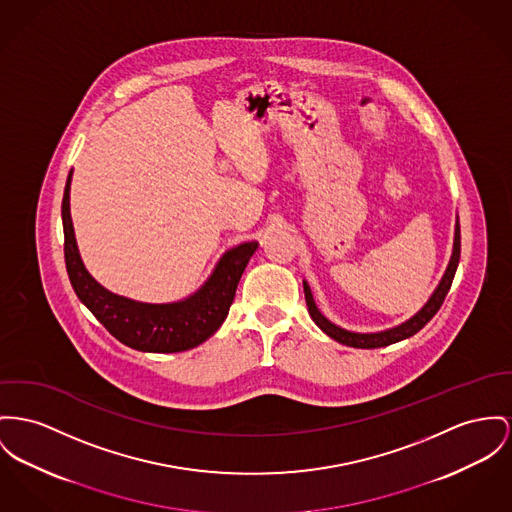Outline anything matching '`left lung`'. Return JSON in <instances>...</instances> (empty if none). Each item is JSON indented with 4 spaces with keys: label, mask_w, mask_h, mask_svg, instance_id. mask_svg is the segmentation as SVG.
Wrapping results in <instances>:
<instances>
[{
    "label": "left lung",
    "mask_w": 512,
    "mask_h": 512,
    "mask_svg": "<svg viewBox=\"0 0 512 512\" xmlns=\"http://www.w3.org/2000/svg\"><path fill=\"white\" fill-rule=\"evenodd\" d=\"M458 262H460V221L456 217V225H454V242H452V254H450V260H448V266L444 270V275L437 285V289L433 291V295L429 297V301L419 308L411 318H408L406 322L394 326V328H386V330H380V332H351V330H345L338 324H334L332 320H328L320 308L316 307L314 303V297H312V291L308 287L307 281H303V287H305V299H307L308 314L310 318L314 320V324L326 334L330 336L332 340L343 343V345H349V347H357V349H375V347H386V345H392V343H398V341L408 340L413 334H417L443 305L444 297L448 295L450 291V285H452V279H454V273L458 268Z\"/></svg>",
    "instance_id": "1"
}]
</instances>
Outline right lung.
I'll use <instances>...</instances> for the list:
<instances>
[{
	"label": "right lung",
	"mask_w": 512,
	"mask_h": 512,
	"mask_svg": "<svg viewBox=\"0 0 512 512\" xmlns=\"http://www.w3.org/2000/svg\"><path fill=\"white\" fill-rule=\"evenodd\" d=\"M71 174L73 171L69 172L62 200V223L66 268L79 301L116 340L137 351L178 353L211 338L229 314L242 272L258 250V242L248 240L229 248L200 289L180 301L141 303L116 295L87 272L81 260L69 211Z\"/></svg>",
	"instance_id": "right-lung-1"
}]
</instances>
